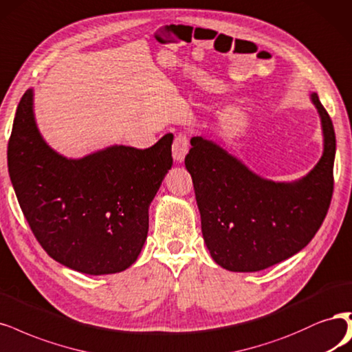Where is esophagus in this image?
I'll return each instance as SVG.
<instances>
[{"label": "esophagus", "mask_w": 352, "mask_h": 352, "mask_svg": "<svg viewBox=\"0 0 352 352\" xmlns=\"http://www.w3.org/2000/svg\"><path fill=\"white\" fill-rule=\"evenodd\" d=\"M188 150H189V138L186 134H184V132H179V134L175 137L173 145H172L173 159L176 162H182L188 154Z\"/></svg>", "instance_id": "esophagus-1"}]
</instances>
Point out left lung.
<instances>
[{
  "mask_svg": "<svg viewBox=\"0 0 352 352\" xmlns=\"http://www.w3.org/2000/svg\"><path fill=\"white\" fill-rule=\"evenodd\" d=\"M323 131V154L300 180H266L220 145L192 137L185 166L192 176L202 236L212 259L233 272H256L309 245L333 193L336 140L316 93L310 94Z\"/></svg>",
  "mask_w": 352,
  "mask_h": 352,
  "instance_id": "8db88e82",
  "label": "left lung"
}]
</instances>
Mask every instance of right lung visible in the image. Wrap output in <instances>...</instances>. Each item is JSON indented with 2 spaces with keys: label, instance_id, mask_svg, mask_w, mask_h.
Returning a JSON list of instances; mask_svg holds the SVG:
<instances>
[{
  "label": "right lung",
  "instance_id": "1",
  "mask_svg": "<svg viewBox=\"0 0 352 352\" xmlns=\"http://www.w3.org/2000/svg\"><path fill=\"white\" fill-rule=\"evenodd\" d=\"M172 142L167 134L145 150L112 145L67 159L43 141L33 90L24 93L8 141V173L45 252L89 275L129 268L147 239L150 204L173 164Z\"/></svg>",
  "mask_w": 352,
  "mask_h": 352
}]
</instances>
